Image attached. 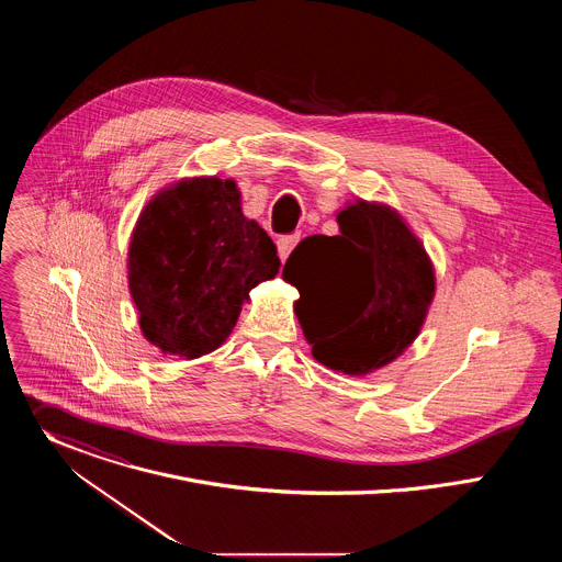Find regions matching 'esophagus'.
<instances>
[{"label":"esophagus","instance_id":"34e87169","mask_svg":"<svg viewBox=\"0 0 562 562\" xmlns=\"http://www.w3.org/2000/svg\"><path fill=\"white\" fill-rule=\"evenodd\" d=\"M297 239H300L297 233H295V235H284V237L278 239V256H280L282 262L289 258V254H291L293 247L297 245Z\"/></svg>","mask_w":562,"mask_h":562}]
</instances>
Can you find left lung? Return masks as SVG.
Here are the masks:
<instances>
[{
  "mask_svg": "<svg viewBox=\"0 0 562 562\" xmlns=\"http://www.w3.org/2000/svg\"><path fill=\"white\" fill-rule=\"evenodd\" d=\"M340 235H311L282 278L300 291L295 313L317 362L367 375L420 334L436 293L434 265L391 206L358 200L338 213Z\"/></svg>",
  "mask_w": 562,
  "mask_h": 562,
  "instance_id": "left-lung-1",
  "label": "left lung"
}]
</instances>
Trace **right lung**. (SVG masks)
I'll return each instance as SVG.
<instances>
[{"label": "right lung", "mask_w": 562, "mask_h": 562, "mask_svg": "<svg viewBox=\"0 0 562 562\" xmlns=\"http://www.w3.org/2000/svg\"><path fill=\"white\" fill-rule=\"evenodd\" d=\"M233 180L189 178L139 213L128 247V289L144 338L193 360L233 331L249 291L278 276L273 239L245 217Z\"/></svg>", "instance_id": "obj_1"}]
</instances>
